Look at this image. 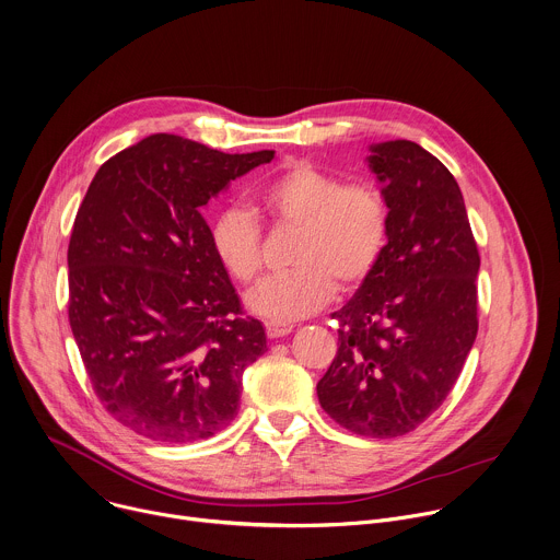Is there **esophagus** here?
<instances>
[{"label":"esophagus","instance_id":"obj_1","mask_svg":"<svg viewBox=\"0 0 560 560\" xmlns=\"http://www.w3.org/2000/svg\"><path fill=\"white\" fill-rule=\"evenodd\" d=\"M292 329H294V325H292V323H285V320H268V323H266V334H268V338L288 336Z\"/></svg>","mask_w":560,"mask_h":560}]
</instances>
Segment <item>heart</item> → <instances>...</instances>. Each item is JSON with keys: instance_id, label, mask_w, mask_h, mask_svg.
I'll list each match as a JSON object with an SVG mask.
<instances>
[{"instance_id": "1", "label": "heart", "mask_w": 560, "mask_h": 560, "mask_svg": "<svg viewBox=\"0 0 560 560\" xmlns=\"http://www.w3.org/2000/svg\"><path fill=\"white\" fill-rule=\"evenodd\" d=\"M259 202L277 224L299 229L290 255L296 268L266 279L248 294V305L272 320L318 312L336 285H360L385 250L389 209L371 184H342L338 175L301 162L275 175ZM211 240L218 259L240 283L257 281L264 270V231L253 213H220Z\"/></svg>"}]
</instances>
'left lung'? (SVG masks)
<instances>
[{"instance_id": "left-lung-1", "label": "left lung", "mask_w": 560, "mask_h": 560, "mask_svg": "<svg viewBox=\"0 0 560 560\" xmlns=\"http://www.w3.org/2000/svg\"><path fill=\"white\" fill-rule=\"evenodd\" d=\"M387 246L331 318L338 351L318 381L325 413L364 438L418 429L455 387L477 336L479 250L459 184L411 140L371 144Z\"/></svg>"}]
</instances>
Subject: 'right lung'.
Here are the masks:
<instances>
[{
  "instance_id": "add662e5",
  "label": "right lung",
  "mask_w": 560,
  "mask_h": 560,
  "mask_svg": "<svg viewBox=\"0 0 560 560\" xmlns=\"http://www.w3.org/2000/svg\"><path fill=\"white\" fill-rule=\"evenodd\" d=\"M272 158L153 133L103 162L79 207L70 327L105 411L147 440L186 444L229 427L244 369L268 349L202 209Z\"/></svg>"
}]
</instances>
